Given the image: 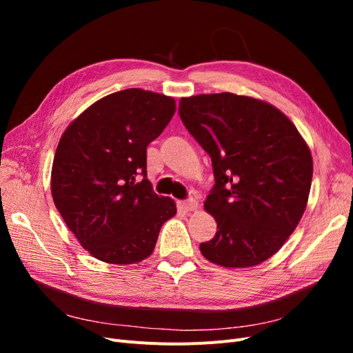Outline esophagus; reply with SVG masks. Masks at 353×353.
Here are the masks:
<instances>
[{
  "instance_id": "esophagus-1",
  "label": "esophagus",
  "mask_w": 353,
  "mask_h": 353,
  "mask_svg": "<svg viewBox=\"0 0 353 353\" xmlns=\"http://www.w3.org/2000/svg\"><path fill=\"white\" fill-rule=\"evenodd\" d=\"M179 208L183 209L184 212H193L199 208V201L196 199H190L187 201H181L179 203Z\"/></svg>"
}]
</instances>
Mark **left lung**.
<instances>
[{"instance_id": "1", "label": "left lung", "mask_w": 353, "mask_h": 353, "mask_svg": "<svg viewBox=\"0 0 353 353\" xmlns=\"http://www.w3.org/2000/svg\"><path fill=\"white\" fill-rule=\"evenodd\" d=\"M179 116L215 175L205 210L218 230L201 254L225 268L270 259L307 205L314 165L306 141L272 104L232 92L183 97Z\"/></svg>"}]
</instances>
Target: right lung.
I'll use <instances>...</instances> for the list:
<instances>
[{"mask_svg": "<svg viewBox=\"0 0 353 353\" xmlns=\"http://www.w3.org/2000/svg\"><path fill=\"white\" fill-rule=\"evenodd\" d=\"M174 113L172 97L128 88L91 104L63 132L51 169L52 200L99 261L141 262L175 216V201L159 197L147 179V145Z\"/></svg>", "mask_w": 353, "mask_h": 353, "instance_id": "obj_1", "label": "right lung"}]
</instances>
